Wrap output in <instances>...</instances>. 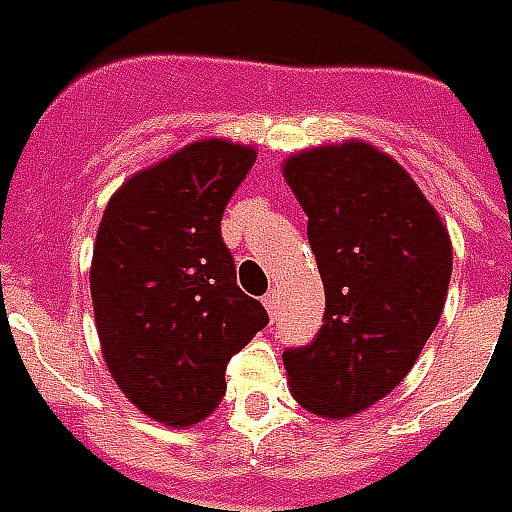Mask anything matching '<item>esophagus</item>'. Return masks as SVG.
Here are the masks:
<instances>
[{
    "mask_svg": "<svg viewBox=\"0 0 512 512\" xmlns=\"http://www.w3.org/2000/svg\"><path fill=\"white\" fill-rule=\"evenodd\" d=\"M264 306H267L270 314H275V308H278V292H275V289H270V292L264 295Z\"/></svg>",
    "mask_w": 512,
    "mask_h": 512,
    "instance_id": "obj_1",
    "label": "esophagus"
}]
</instances>
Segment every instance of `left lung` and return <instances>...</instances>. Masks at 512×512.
I'll return each mask as SVG.
<instances>
[{"instance_id":"8db88e82","label":"left lung","mask_w":512,"mask_h":512,"mask_svg":"<svg viewBox=\"0 0 512 512\" xmlns=\"http://www.w3.org/2000/svg\"><path fill=\"white\" fill-rule=\"evenodd\" d=\"M284 176L325 284L320 333L284 350V366L303 408L344 419L416 364L444 311L452 242L408 170L369 143L303 151Z\"/></svg>"}]
</instances>
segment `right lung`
Instances as JSON below:
<instances>
[{
    "label": "right lung",
    "mask_w": 512,
    "mask_h": 512,
    "mask_svg": "<svg viewBox=\"0 0 512 512\" xmlns=\"http://www.w3.org/2000/svg\"><path fill=\"white\" fill-rule=\"evenodd\" d=\"M256 151L198 140L134 173L101 217L90 295L104 361L140 411L187 427L226 394V366L270 322L220 237Z\"/></svg>",
    "instance_id": "1"
}]
</instances>
